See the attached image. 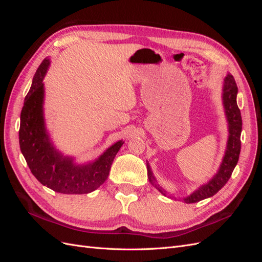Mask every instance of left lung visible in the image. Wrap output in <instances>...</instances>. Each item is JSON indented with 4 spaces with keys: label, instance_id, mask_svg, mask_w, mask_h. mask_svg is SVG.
Wrapping results in <instances>:
<instances>
[{
    "label": "left lung",
    "instance_id": "left-lung-1",
    "mask_svg": "<svg viewBox=\"0 0 262 262\" xmlns=\"http://www.w3.org/2000/svg\"><path fill=\"white\" fill-rule=\"evenodd\" d=\"M237 89L236 82L234 80L233 75L228 74L224 80V89H223V102L225 107V113L228 121V141H227V148L223 158V162L221 164V167L217 173L214 176L208 184L201 186L199 189L190 194L189 196L185 198L184 201L186 203H195L199 202L203 199H207L212 195L215 194L219 190H221L225 186L228 179L231 178L232 172L237 165L241 153V133H242V116L241 110L237 106L236 97H237ZM147 176L148 180L152 185L156 187V189L166 195L165 190L158 186L155 182V178L153 176V172L149 168V165H147Z\"/></svg>",
    "mask_w": 262,
    "mask_h": 262
}]
</instances>
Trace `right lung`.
Listing matches in <instances>:
<instances>
[{
    "label": "right lung",
    "mask_w": 262,
    "mask_h": 262,
    "mask_svg": "<svg viewBox=\"0 0 262 262\" xmlns=\"http://www.w3.org/2000/svg\"><path fill=\"white\" fill-rule=\"evenodd\" d=\"M49 63L45 59L38 67L24 101L19 126L20 150L30 171L43 186L66 194L90 193L106 181L123 142L119 141L110 146L94 163L81 166L74 165L72 158L63 157L55 150L46 133L42 115V80Z\"/></svg>",
    "instance_id": "1"
}]
</instances>
